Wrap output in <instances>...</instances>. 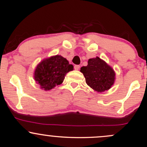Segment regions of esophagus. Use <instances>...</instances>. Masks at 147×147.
<instances>
[{
	"label": "esophagus",
	"mask_w": 147,
	"mask_h": 147,
	"mask_svg": "<svg viewBox=\"0 0 147 147\" xmlns=\"http://www.w3.org/2000/svg\"><path fill=\"white\" fill-rule=\"evenodd\" d=\"M74 69L76 70V71H78V70H79V69H80V66L79 65H75L74 67Z\"/></svg>",
	"instance_id": "obj_1"
}]
</instances>
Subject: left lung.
Masks as SVG:
<instances>
[{
    "instance_id": "left-lung-1",
    "label": "left lung",
    "mask_w": 147,
    "mask_h": 147,
    "mask_svg": "<svg viewBox=\"0 0 147 147\" xmlns=\"http://www.w3.org/2000/svg\"><path fill=\"white\" fill-rule=\"evenodd\" d=\"M80 71L85 77L86 83L98 92L110 89L116 79L114 69L98 57L88 59L87 66L80 68Z\"/></svg>"
}]
</instances>
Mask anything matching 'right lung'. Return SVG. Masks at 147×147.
<instances>
[{
    "label": "right lung",
    "instance_id": "add662e5",
    "mask_svg": "<svg viewBox=\"0 0 147 147\" xmlns=\"http://www.w3.org/2000/svg\"><path fill=\"white\" fill-rule=\"evenodd\" d=\"M73 65L61 55L44 59L36 65L34 79L41 89L49 91L63 83L66 74L73 71Z\"/></svg>",
    "mask_w": 147,
    "mask_h": 147
}]
</instances>
